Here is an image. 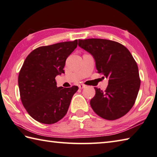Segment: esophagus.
<instances>
[{"mask_svg": "<svg viewBox=\"0 0 157 157\" xmlns=\"http://www.w3.org/2000/svg\"><path fill=\"white\" fill-rule=\"evenodd\" d=\"M85 87H86V86L84 85V84H79V89H83V88H84Z\"/></svg>", "mask_w": 157, "mask_h": 157, "instance_id": "obj_1", "label": "esophagus"}]
</instances>
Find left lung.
Listing matches in <instances>:
<instances>
[{
	"label": "left lung",
	"mask_w": 157,
	"mask_h": 157,
	"mask_svg": "<svg viewBox=\"0 0 157 157\" xmlns=\"http://www.w3.org/2000/svg\"><path fill=\"white\" fill-rule=\"evenodd\" d=\"M79 47L93 56L98 73L109 78L105 92L94 88L90 106L98 116L113 121L124 116L133 106L140 87L136 60L124 45L111 40H78Z\"/></svg>",
	"instance_id": "obj_1"
}]
</instances>
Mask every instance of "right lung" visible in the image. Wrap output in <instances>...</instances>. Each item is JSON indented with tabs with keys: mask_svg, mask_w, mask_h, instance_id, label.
<instances>
[{
	"mask_svg": "<svg viewBox=\"0 0 157 157\" xmlns=\"http://www.w3.org/2000/svg\"><path fill=\"white\" fill-rule=\"evenodd\" d=\"M77 45L78 40L41 46L24 60L18 86L23 105L35 121L50 124L66 115L78 87H57L55 78L64 73L66 59Z\"/></svg>",
	"mask_w": 157,
	"mask_h": 157,
	"instance_id": "right-lung-1",
	"label": "right lung"
}]
</instances>
